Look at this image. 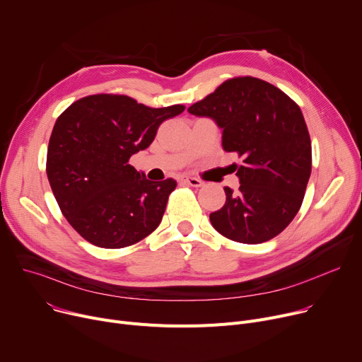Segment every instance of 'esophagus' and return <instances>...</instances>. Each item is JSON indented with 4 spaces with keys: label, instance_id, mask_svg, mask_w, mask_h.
Here are the masks:
<instances>
[{
    "label": "esophagus",
    "instance_id": "1",
    "mask_svg": "<svg viewBox=\"0 0 362 362\" xmlns=\"http://www.w3.org/2000/svg\"><path fill=\"white\" fill-rule=\"evenodd\" d=\"M183 182H185L186 185L192 186V187H199V186L204 185V182L199 180V179H197V177H185Z\"/></svg>",
    "mask_w": 362,
    "mask_h": 362
}]
</instances>
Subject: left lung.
I'll list each match as a JSON object with an SVG mask.
<instances>
[{
  "label": "left lung",
  "instance_id": "left-lung-1",
  "mask_svg": "<svg viewBox=\"0 0 362 362\" xmlns=\"http://www.w3.org/2000/svg\"><path fill=\"white\" fill-rule=\"evenodd\" d=\"M223 129V148L237 153V192L211 212L212 227L233 242L257 245L276 237L297 215L311 173V141L300 106L255 77L224 81L187 109Z\"/></svg>",
  "mask_w": 362,
  "mask_h": 362
}]
</instances>
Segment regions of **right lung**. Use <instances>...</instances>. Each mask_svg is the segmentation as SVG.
<instances>
[{
	"mask_svg": "<svg viewBox=\"0 0 362 362\" xmlns=\"http://www.w3.org/2000/svg\"><path fill=\"white\" fill-rule=\"evenodd\" d=\"M183 105L148 107L124 94H93L66 107L49 138L46 175L62 215L88 243L122 249L161 223L172 177L151 182L128 164Z\"/></svg>",
	"mask_w": 362,
	"mask_h": 362,
	"instance_id": "add662e5",
	"label": "right lung"
}]
</instances>
